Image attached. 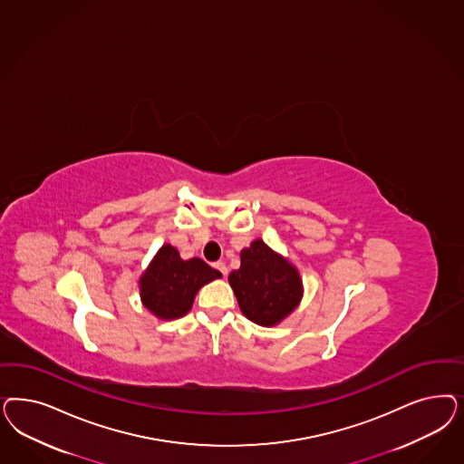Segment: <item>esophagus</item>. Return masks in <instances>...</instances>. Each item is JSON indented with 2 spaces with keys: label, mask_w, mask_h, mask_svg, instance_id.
<instances>
[{
  "label": "esophagus",
  "mask_w": 464,
  "mask_h": 464,
  "mask_svg": "<svg viewBox=\"0 0 464 464\" xmlns=\"http://www.w3.org/2000/svg\"><path fill=\"white\" fill-rule=\"evenodd\" d=\"M213 266H215V268L218 269V271H220V273H222V275H224V276H227V273H228V269H227V266H225V263H222V261H218V263H215V265H213Z\"/></svg>",
  "instance_id": "34e87169"
}]
</instances>
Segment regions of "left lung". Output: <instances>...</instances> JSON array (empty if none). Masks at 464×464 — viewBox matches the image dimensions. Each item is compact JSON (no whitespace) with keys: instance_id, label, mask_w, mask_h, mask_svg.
Masks as SVG:
<instances>
[{"instance_id":"left-lung-1","label":"left lung","mask_w":464,"mask_h":464,"mask_svg":"<svg viewBox=\"0 0 464 464\" xmlns=\"http://www.w3.org/2000/svg\"><path fill=\"white\" fill-rule=\"evenodd\" d=\"M240 311L259 326H276L302 299L297 268L261 239L240 251V268L228 275Z\"/></svg>"}]
</instances>
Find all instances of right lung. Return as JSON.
Masks as SVG:
<instances>
[{"mask_svg": "<svg viewBox=\"0 0 464 464\" xmlns=\"http://www.w3.org/2000/svg\"><path fill=\"white\" fill-rule=\"evenodd\" d=\"M220 276L203 259L184 261L176 247L164 244L140 278V297L159 319H178L191 311L198 290Z\"/></svg>", "mask_w": 464, "mask_h": 464, "instance_id": "obj_1", "label": "right lung"}]
</instances>
